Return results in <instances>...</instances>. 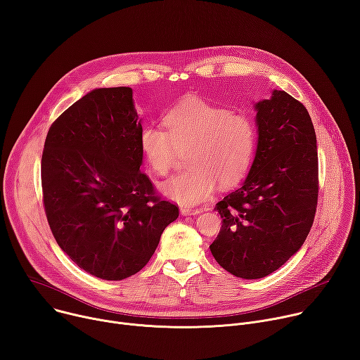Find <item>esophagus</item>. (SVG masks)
Returning <instances> with one entry per match:
<instances>
[{
  "label": "esophagus",
  "instance_id": "esophagus-1",
  "mask_svg": "<svg viewBox=\"0 0 360 360\" xmlns=\"http://www.w3.org/2000/svg\"><path fill=\"white\" fill-rule=\"evenodd\" d=\"M180 213L183 216H196V214L200 213V210L199 209H191V207H181Z\"/></svg>",
  "mask_w": 360,
  "mask_h": 360
}]
</instances>
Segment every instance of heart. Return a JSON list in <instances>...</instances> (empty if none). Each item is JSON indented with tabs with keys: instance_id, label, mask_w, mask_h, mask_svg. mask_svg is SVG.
I'll return each instance as SVG.
<instances>
[{
	"instance_id": "1",
	"label": "heart",
	"mask_w": 360,
	"mask_h": 360,
	"mask_svg": "<svg viewBox=\"0 0 360 360\" xmlns=\"http://www.w3.org/2000/svg\"><path fill=\"white\" fill-rule=\"evenodd\" d=\"M169 132L155 124L140 131V150L154 173L167 174L176 148L188 147L186 164L190 167L165 181L162 196L181 205L196 206L207 200L217 186L238 183L252 161L257 131L246 114L188 96L164 117Z\"/></svg>"
}]
</instances>
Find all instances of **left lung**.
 <instances>
[{
  "instance_id": "8db88e82",
  "label": "left lung",
  "mask_w": 360,
  "mask_h": 360,
  "mask_svg": "<svg viewBox=\"0 0 360 360\" xmlns=\"http://www.w3.org/2000/svg\"><path fill=\"white\" fill-rule=\"evenodd\" d=\"M254 109L255 157L242 186L216 205L222 228L210 245L217 264L245 280L264 278L300 250L319 196L317 140L307 109L276 89Z\"/></svg>"
}]
</instances>
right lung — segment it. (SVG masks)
<instances>
[{"label": "right lung", "mask_w": 360, "mask_h": 360, "mask_svg": "<svg viewBox=\"0 0 360 360\" xmlns=\"http://www.w3.org/2000/svg\"><path fill=\"white\" fill-rule=\"evenodd\" d=\"M141 129L131 88H98L46 136L41 186L53 236L79 268L106 281L141 271L179 217L140 170Z\"/></svg>", "instance_id": "1"}]
</instances>
